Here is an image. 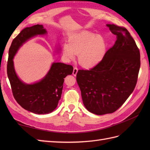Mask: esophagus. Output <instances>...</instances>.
I'll return each mask as SVG.
<instances>
[{
  "instance_id": "34e87169",
  "label": "esophagus",
  "mask_w": 150,
  "mask_h": 150,
  "mask_svg": "<svg viewBox=\"0 0 150 150\" xmlns=\"http://www.w3.org/2000/svg\"><path fill=\"white\" fill-rule=\"evenodd\" d=\"M77 72H78V69H77V68H73V75H74V76H76L77 75Z\"/></svg>"
}]
</instances>
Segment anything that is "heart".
<instances>
[{"instance_id":"1","label":"heart","mask_w":150,"mask_h":150,"mask_svg":"<svg viewBox=\"0 0 150 150\" xmlns=\"http://www.w3.org/2000/svg\"><path fill=\"white\" fill-rule=\"evenodd\" d=\"M106 48L103 37L84 31L70 38L69 44H65L63 46V54L69 60H74L76 54H78L80 65L86 68H91L101 61Z\"/></svg>"}]
</instances>
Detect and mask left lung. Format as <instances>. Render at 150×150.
I'll list each match as a JSON object with an SVG mask.
<instances>
[{
	"mask_svg": "<svg viewBox=\"0 0 150 150\" xmlns=\"http://www.w3.org/2000/svg\"><path fill=\"white\" fill-rule=\"evenodd\" d=\"M107 26L117 35L115 43L97 66L77 73L84 105L96 115L112 113L125 103L135 88L141 66L139 49L126 28Z\"/></svg>",
	"mask_w": 150,
	"mask_h": 150,
	"instance_id": "1",
	"label": "left lung"
}]
</instances>
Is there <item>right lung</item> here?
<instances>
[{
    "mask_svg": "<svg viewBox=\"0 0 150 150\" xmlns=\"http://www.w3.org/2000/svg\"><path fill=\"white\" fill-rule=\"evenodd\" d=\"M46 33L42 25L37 24L24 28L13 40L9 50L7 74L13 95L24 109L36 114L50 113L55 109L61 97L64 78L71 75V65L55 62L42 80L33 84H24L16 75L13 58L19 47L31 37Z\"/></svg>",
    "mask_w": 150,
    "mask_h": 150,
    "instance_id": "right-lung-1",
    "label": "right lung"
}]
</instances>
